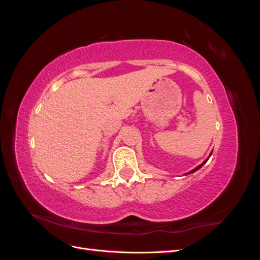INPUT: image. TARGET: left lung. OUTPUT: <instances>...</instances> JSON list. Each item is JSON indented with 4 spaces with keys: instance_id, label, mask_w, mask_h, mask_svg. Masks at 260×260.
Returning <instances> with one entry per match:
<instances>
[{
    "instance_id": "8db88e82",
    "label": "left lung",
    "mask_w": 260,
    "mask_h": 260,
    "mask_svg": "<svg viewBox=\"0 0 260 260\" xmlns=\"http://www.w3.org/2000/svg\"><path fill=\"white\" fill-rule=\"evenodd\" d=\"M210 155H211V153H210ZM208 158H209V157H208ZM208 158H207V159H205V160H204V161H203V162H202L201 165H199V166H198V167H196V168H194V169H193V170H191L190 172H187V174H186V175H188V174H193V172H195L196 170H199L200 168H202V167H203V165H205V164L207 162Z\"/></svg>"
}]
</instances>
